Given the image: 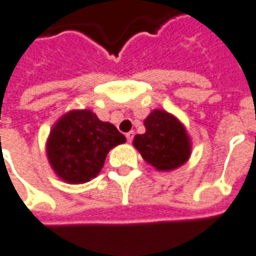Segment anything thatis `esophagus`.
<instances>
[{"label":"esophagus","mask_w":256,"mask_h":256,"mask_svg":"<svg viewBox=\"0 0 256 256\" xmlns=\"http://www.w3.org/2000/svg\"><path fill=\"white\" fill-rule=\"evenodd\" d=\"M134 135H135V132L134 131H130L125 134V136H126V140L128 142H132V139H134Z\"/></svg>","instance_id":"34e87169"}]
</instances>
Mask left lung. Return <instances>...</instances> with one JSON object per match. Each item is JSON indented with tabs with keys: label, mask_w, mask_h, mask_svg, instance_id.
<instances>
[{
	"label": "left lung",
	"mask_w": 256,
	"mask_h": 256,
	"mask_svg": "<svg viewBox=\"0 0 256 256\" xmlns=\"http://www.w3.org/2000/svg\"><path fill=\"white\" fill-rule=\"evenodd\" d=\"M145 126L146 132L135 136L134 146L146 163L158 170L168 172L188 160L191 144L177 118L166 111L154 110L145 120Z\"/></svg>",
	"instance_id": "obj_1"
}]
</instances>
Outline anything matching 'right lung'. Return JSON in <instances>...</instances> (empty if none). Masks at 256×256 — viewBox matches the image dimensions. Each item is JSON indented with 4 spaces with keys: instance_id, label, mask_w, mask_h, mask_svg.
<instances>
[{
    "instance_id": "1",
    "label": "right lung",
    "mask_w": 256,
    "mask_h": 256,
    "mask_svg": "<svg viewBox=\"0 0 256 256\" xmlns=\"http://www.w3.org/2000/svg\"><path fill=\"white\" fill-rule=\"evenodd\" d=\"M125 136L110 122H103L90 110L70 111L52 126L47 156L58 177L71 184L94 178L114 146Z\"/></svg>"
}]
</instances>
